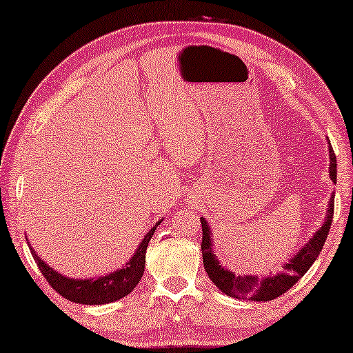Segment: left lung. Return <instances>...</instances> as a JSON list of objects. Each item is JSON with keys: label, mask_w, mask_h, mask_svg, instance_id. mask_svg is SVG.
<instances>
[{"label": "left lung", "mask_w": 353, "mask_h": 353, "mask_svg": "<svg viewBox=\"0 0 353 353\" xmlns=\"http://www.w3.org/2000/svg\"><path fill=\"white\" fill-rule=\"evenodd\" d=\"M328 156H330V167H328V175L332 181L336 183V158H334L333 148L328 142ZM333 208L334 197L332 195L328 201L325 221L322 227L314 231L310 241L305 244L299 252L294 253V256L281 265L280 272L269 276H258V275H236L233 270L223 268L216 256V252L212 250V234L210 230V223L206 222L205 217H200L201 231H203V241H201V255H203V265L210 280L221 290L223 294L230 297L239 300H252V302H269L280 297L288 290L296 285L308 272L311 264H314L316 258L322 252V247L325 244V239L330 231L332 219H333Z\"/></svg>", "instance_id": "left-lung-1"}]
</instances>
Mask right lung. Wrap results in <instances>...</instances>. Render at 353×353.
<instances>
[{
    "mask_svg": "<svg viewBox=\"0 0 353 353\" xmlns=\"http://www.w3.org/2000/svg\"><path fill=\"white\" fill-rule=\"evenodd\" d=\"M161 222H163V219L156 222L154 227L143 236L142 242L139 244L134 255L130 258L128 263L123 264L120 269H115L114 272L95 276V279H70V276L56 272L53 268H50L37 255V252L31 247L30 242H28V245H30L32 258L39 265L40 272L43 274L51 288L56 292H59L63 299L81 305H106L128 296L137 286V283L141 281L143 268H145V253L148 242L153 238L154 230Z\"/></svg>",
    "mask_w": 353,
    "mask_h": 353,
    "instance_id": "right-lung-1",
    "label": "right lung"
}]
</instances>
